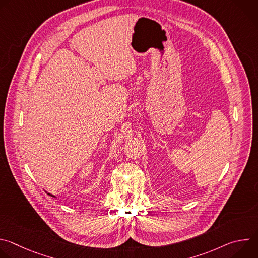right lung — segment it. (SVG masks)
Wrapping results in <instances>:
<instances>
[{"label":"right lung","mask_w":258,"mask_h":258,"mask_svg":"<svg viewBox=\"0 0 258 258\" xmlns=\"http://www.w3.org/2000/svg\"><path fill=\"white\" fill-rule=\"evenodd\" d=\"M49 195H51V194H49ZM51 196H53V195H51ZM54 197V196H53Z\"/></svg>","instance_id":"right-lung-1"}]
</instances>
